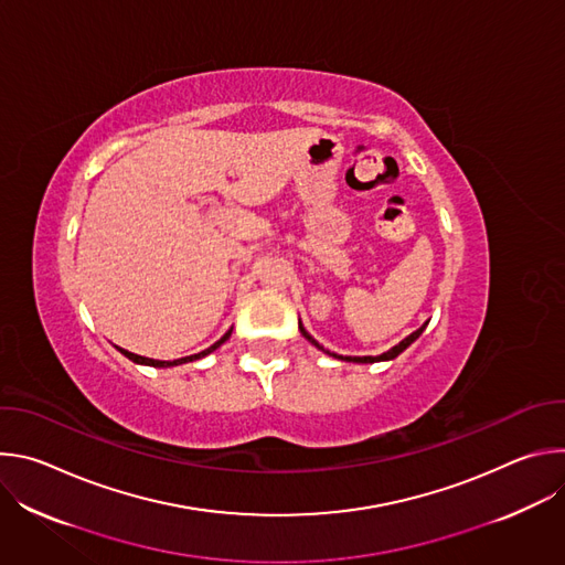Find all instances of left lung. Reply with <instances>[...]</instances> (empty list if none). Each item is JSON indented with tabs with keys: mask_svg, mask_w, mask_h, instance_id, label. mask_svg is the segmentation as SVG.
<instances>
[{
	"mask_svg": "<svg viewBox=\"0 0 565 565\" xmlns=\"http://www.w3.org/2000/svg\"><path fill=\"white\" fill-rule=\"evenodd\" d=\"M425 329H427V324H423V327H420L416 333H412L409 338H405V340H402L399 344H395L393 349H388V351H386V353H382V355H375V358H373V355H364V358H358V355H338V353H331V351H327L324 347H321V344H319V342H317V340H315V338H312V335H310V333L303 329V324H301V321H299V331H301V335H303V338H306V340H308L312 347H317L319 351H324V353H329V355H333V358H338V360H344V362H358V364H373V362H386V360H393V358H397L402 351H405L407 347H412V344H414V342H416V340L423 335V331H425Z\"/></svg>",
	"mask_w": 565,
	"mask_h": 565,
	"instance_id": "obj_1",
	"label": "left lung"
}]
</instances>
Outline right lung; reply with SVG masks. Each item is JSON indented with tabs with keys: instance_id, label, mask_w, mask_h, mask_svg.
I'll use <instances>...</instances> for the list:
<instances>
[{
	"instance_id": "right-lung-1",
	"label": "right lung",
	"mask_w": 565,
	"mask_h": 565,
	"mask_svg": "<svg viewBox=\"0 0 565 565\" xmlns=\"http://www.w3.org/2000/svg\"><path fill=\"white\" fill-rule=\"evenodd\" d=\"M232 335V329L218 340V342H214L212 347H207L205 351H201V353H194V355H188V358H179V360H151V358H145V355H136V353H131V351H125V349H120V347H116L125 358H129L131 362H136V364H145V366H153V369H168V366H179V364H188V362H194V360H201V358H205V355H210L212 351H216L227 338Z\"/></svg>"
}]
</instances>
